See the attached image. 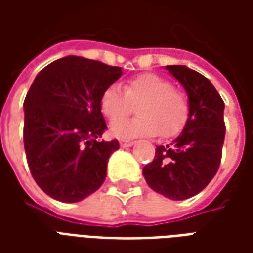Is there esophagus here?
<instances>
[{
    "label": "esophagus",
    "mask_w": 253,
    "mask_h": 253,
    "mask_svg": "<svg viewBox=\"0 0 253 253\" xmlns=\"http://www.w3.org/2000/svg\"><path fill=\"white\" fill-rule=\"evenodd\" d=\"M132 141H128V139H122L119 145H121V148H128V146H132Z\"/></svg>",
    "instance_id": "34e87169"
}]
</instances>
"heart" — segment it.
<instances>
[{
  "mask_svg": "<svg viewBox=\"0 0 253 253\" xmlns=\"http://www.w3.org/2000/svg\"><path fill=\"white\" fill-rule=\"evenodd\" d=\"M138 105L132 121H118L128 116ZM101 111L111 123L110 132L115 138L138 137L169 138L186 126L190 116V100L183 90L173 88L169 80L157 74H139L125 84V90L111 85L101 96Z\"/></svg>",
  "mask_w": 253,
  "mask_h": 253,
  "instance_id": "heart-1",
  "label": "heart"
}]
</instances>
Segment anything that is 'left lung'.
Segmentation results:
<instances>
[{
	"label": "left lung",
	"mask_w": 253,
	"mask_h": 253,
	"mask_svg": "<svg viewBox=\"0 0 253 253\" xmlns=\"http://www.w3.org/2000/svg\"><path fill=\"white\" fill-rule=\"evenodd\" d=\"M184 86L190 116L179 137L156 148L150 164L143 167L149 187L173 201L196 195L211 181L222 157L225 139L223 100L201 73L183 65L165 67Z\"/></svg>",
	"instance_id": "obj_1"
}]
</instances>
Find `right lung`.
<instances>
[{"mask_svg": "<svg viewBox=\"0 0 253 253\" xmlns=\"http://www.w3.org/2000/svg\"><path fill=\"white\" fill-rule=\"evenodd\" d=\"M122 67L83 57L58 59L39 72L24 100V149L36 184L73 203L99 190L119 142L99 138L107 128L101 96Z\"/></svg>", "mask_w": 253, "mask_h": 253, "instance_id": "right-lung-1", "label": "right lung"}]
</instances>
